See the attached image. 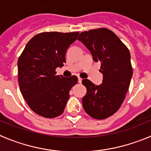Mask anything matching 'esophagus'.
<instances>
[{"label":"esophagus","mask_w":151,"mask_h":151,"mask_svg":"<svg viewBox=\"0 0 151 151\" xmlns=\"http://www.w3.org/2000/svg\"><path fill=\"white\" fill-rule=\"evenodd\" d=\"M78 83H82V78H80V77H78Z\"/></svg>","instance_id":"obj_1"}]
</instances>
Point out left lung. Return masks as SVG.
Returning a JSON list of instances; mask_svg holds the SVG:
<instances>
[{"label": "left lung", "mask_w": 151, "mask_h": 151, "mask_svg": "<svg viewBox=\"0 0 151 151\" xmlns=\"http://www.w3.org/2000/svg\"><path fill=\"white\" fill-rule=\"evenodd\" d=\"M78 40L90 50L95 62L101 63L103 74L100 85L82 80L87 89L83 108L92 118L104 119L119 109L129 90L133 73L130 52L115 33L105 28L82 32Z\"/></svg>", "instance_id": "left-lung-1"}]
</instances>
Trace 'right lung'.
I'll use <instances>...</instances> for the list:
<instances>
[{"label": "right lung", "mask_w": 151, "mask_h": 151, "mask_svg": "<svg viewBox=\"0 0 151 151\" xmlns=\"http://www.w3.org/2000/svg\"><path fill=\"white\" fill-rule=\"evenodd\" d=\"M78 32H57L36 35L18 60L20 91L32 111L45 118L59 116L69 98V91L78 82L76 76H57L55 69L66 63V52Z\"/></svg>", "instance_id": "right-lung-1"}]
</instances>
